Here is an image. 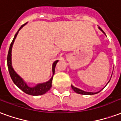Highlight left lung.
Returning <instances> with one entry per match:
<instances>
[{
	"label": "left lung",
	"instance_id": "1",
	"mask_svg": "<svg viewBox=\"0 0 121 121\" xmlns=\"http://www.w3.org/2000/svg\"><path fill=\"white\" fill-rule=\"evenodd\" d=\"M99 28L100 29V30H101L102 32L104 33V34L106 35L105 32H104L103 30H102L99 27ZM71 87H72V89H73L74 92H76V93H78V94H81V95H94V94H96V93H99V92H97V93H91V92H86V91H82V90H81V89H78V88H76V87H74L73 86H71Z\"/></svg>",
	"mask_w": 121,
	"mask_h": 121
}]
</instances>
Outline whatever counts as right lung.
<instances>
[{
    "instance_id": "obj_1",
    "label": "right lung",
    "mask_w": 121,
    "mask_h": 121,
    "mask_svg": "<svg viewBox=\"0 0 121 121\" xmlns=\"http://www.w3.org/2000/svg\"><path fill=\"white\" fill-rule=\"evenodd\" d=\"M27 23V22H26ZM26 23H25L24 25H22L17 32L15 35V37L13 39L12 41V42L10 44L9 46V50H8V57H7V63H8V71H9V75L11 76V78L13 82L16 86H17L19 89H21L22 91H24L25 93L28 94V95H33V96H38V95H41L47 93L48 90H50V87H52V77L51 78L49 81L43 83V84H37V86L34 87H30L28 86L26 83L23 80H22L21 77H20L18 74H17L12 66V45L13 44L15 39L17 37V35L18 34V32L21 28H22L24 26H25ZM58 60L55 61L52 65V72L53 74H54V71H55V67L56 65V63H58Z\"/></svg>"
}]
</instances>
